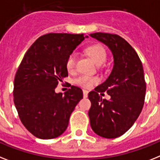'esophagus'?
<instances>
[{
	"mask_svg": "<svg viewBox=\"0 0 160 160\" xmlns=\"http://www.w3.org/2000/svg\"><path fill=\"white\" fill-rule=\"evenodd\" d=\"M88 96V92L87 90H83V97L84 98H87Z\"/></svg>",
	"mask_w": 160,
	"mask_h": 160,
	"instance_id": "obj_1",
	"label": "esophagus"
}]
</instances>
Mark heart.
<instances>
[{
    "label": "heart",
    "mask_w": 160,
    "mask_h": 160,
    "mask_svg": "<svg viewBox=\"0 0 160 160\" xmlns=\"http://www.w3.org/2000/svg\"><path fill=\"white\" fill-rule=\"evenodd\" d=\"M86 53L92 58L96 64H101L105 62L106 59V51L102 45L101 44H92L88 46L86 48ZM76 64V55L74 53H72L68 55L66 59L65 67L68 72L73 71ZM74 83L77 85L85 88H92V86L99 82V79L96 77H91L88 75L81 74L78 76L74 79Z\"/></svg>",
    "instance_id": "1"
}]
</instances>
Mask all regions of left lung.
Returning <instances> with one entry per match:
<instances>
[{"label": "left lung", "instance_id": "1", "mask_svg": "<svg viewBox=\"0 0 160 160\" xmlns=\"http://www.w3.org/2000/svg\"><path fill=\"white\" fill-rule=\"evenodd\" d=\"M90 36L106 45L113 57L111 73L88 94L92 103L90 124L100 137L116 138L134 124L143 108L146 84L142 63L132 47L120 36L105 32ZM105 91L111 96L109 101L99 96Z\"/></svg>", "mask_w": 160, "mask_h": 160}]
</instances>
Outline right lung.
I'll return each mask as SVG.
<instances>
[{"label":"right lung","mask_w":160,"mask_h":160,"mask_svg":"<svg viewBox=\"0 0 160 160\" xmlns=\"http://www.w3.org/2000/svg\"><path fill=\"white\" fill-rule=\"evenodd\" d=\"M85 38L83 34L48 33L38 38L23 56L14 82V102L28 132L40 139L64 133L81 88L72 86L64 94L55 92L68 76L66 59Z\"/></svg>","instance_id":"right-lung-1"}]
</instances>
